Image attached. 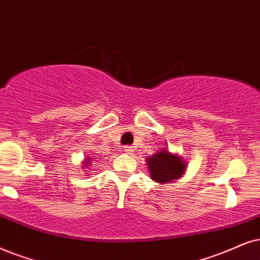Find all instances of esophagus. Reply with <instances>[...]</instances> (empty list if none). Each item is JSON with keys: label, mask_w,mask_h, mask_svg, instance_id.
Returning a JSON list of instances; mask_svg holds the SVG:
<instances>
[{"label": "esophagus", "mask_w": 260, "mask_h": 260, "mask_svg": "<svg viewBox=\"0 0 260 260\" xmlns=\"http://www.w3.org/2000/svg\"><path fill=\"white\" fill-rule=\"evenodd\" d=\"M123 151L126 153H132L133 152V147L132 146H124L123 147Z\"/></svg>", "instance_id": "34e87169"}]
</instances>
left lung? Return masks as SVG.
I'll return each instance as SVG.
<instances>
[{
	"instance_id": "left-lung-1",
	"label": "left lung",
	"mask_w": 260,
	"mask_h": 260,
	"mask_svg": "<svg viewBox=\"0 0 260 260\" xmlns=\"http://www.w3.org/2000/svg\"><path fill=\"white\" fill-rule=\"evenodd\" d=\"M151 179L159 183H167L179 179L185 173L186 164L176 154L167 152L166 150L147 158Z\"/></svg>"
}]
</instances>
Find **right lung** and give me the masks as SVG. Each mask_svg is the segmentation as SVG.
<instances>
[{
  "label": "right lung",
  "mask_w": 260,
  "mask_h": 260,
  "mask_svg": "<svg viewBox=\"0 0 260 260\" xmlns=\"http://www.w3.org/2000/svg\"><path fill=\"white\" fill-rule=\"evenodd\" d=\"M88 163H91V160H87V163H86V164H88Z\"/></svg>",
  "instance_id": "1"
}]
</instances>
